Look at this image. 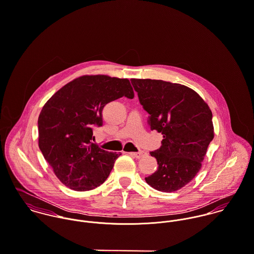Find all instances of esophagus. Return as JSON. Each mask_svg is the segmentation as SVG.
Here are the masks:
<instances>
[{
  "label": "esophagus",
  "instance_id": "34e87169",
  "mask_svg": "<svg viewBox=\"0 0 254 254\" xmlns=\"http://www.w3.org/2000/svg\"><path fill=\"white\" fill-rule=\"evenodd\" d=\"M129 154L134 156V157H136V158H138V159H140L143 156H145L146 153H145V151H138V152H129Z\"/></svg>",
  "mask_w": 254,
  "mask_h": 254
}]
</instances>
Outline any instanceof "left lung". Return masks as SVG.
I'll use <instances>...</instances> for the list:
<instances>
[{
  "label": "left lung",
  "mask_w": 254,
  "mask_h": 254,
  "mask_svg": "<svg viewBox=\"0 0 254 254\" xmlns=\"http://www.w3.org/2000/svg\"><path fill=\"white\" fill-rule=\"evenodd\" d=\"M131 83L148 113L150 129L163 135L162 145L149 152L156 158L157 170L145 182L163 192L178 190L200 170L214 138L211 109L181 84L151 79H131Z\"/></svg>",
  "instance_id": "8db88e82"
}]
</instances>
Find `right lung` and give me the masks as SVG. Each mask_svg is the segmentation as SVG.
Listing matches in <instances>:
<instances>
[{
	"instance_id": "right-lung-1",
	"label": "right lung",
	"mask_w": 254,
	"mask_h": 254,
	"mask_svg": "<svg viewBox=\"0 0 254 254\" xmlns=\"http://www.w3.org/2000/svg\"><path fill=\"white\" fill-rule=\"evenodd\" d=\"M123 96L134 98L128 79L84 75L61 88L43 107L39 147L58 179L69 189L90 190L108 179L121 152L93 144V128L103 125L105 106Z\"/></svg>"
}]
</instances>
